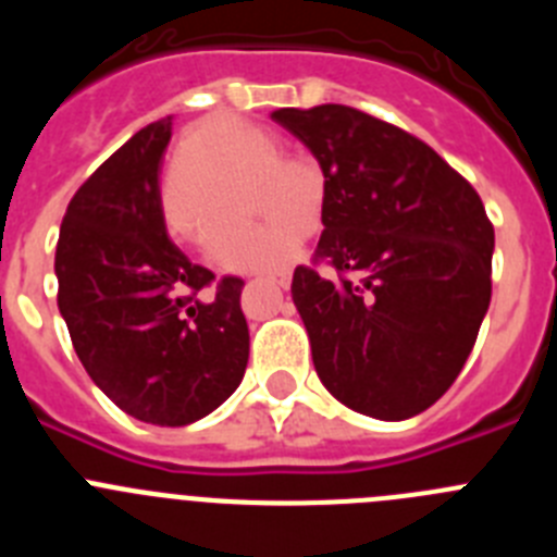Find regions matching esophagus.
<instances>
[{
	"instance_id": "obj_1",
	"label": "esophagus",
	"mask_w": 557,
	"mask_h": 557,
	"mask_svg": "<svg viewBox=\"0 0 557 557\" xmlns=\"http://www.w3.org/2000/svg\"><path fill=\"white\" fill-rule=\"evenodd\" d=\"M289 278H293V275H289V273H275V275H268V282H270V284H275V287H282V289H287V287H289Z\"/></svg>"
}]
</instances>
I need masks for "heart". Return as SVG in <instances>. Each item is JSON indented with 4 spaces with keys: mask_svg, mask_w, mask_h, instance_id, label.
Here are the masks:
<instances>
[{
    "mask_svg": "<svg viewBox=\"0 0 557 557\" xmlns=\"http://www.w3.org/2000/svg\"><path fill=\"white\" fill-rule=\"evenodd\" d=\"M278 141L236 116H209L184 136L175 175L164 186V218L172 234L206 245L236 214V191L256 178L253 209L270 218L253 231L220 236L211 259L236 273H270L289 262L312 228L321 186L278 159Z\"/></svg>",
    "mask_w": 557,
    "mask_h": 557,
    "instance_id": "1",
    "label": "heart"
}]
</instances>
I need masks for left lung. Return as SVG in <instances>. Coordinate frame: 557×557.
<instances>
[{
	"mask_svg": "<svg viewBox=\"0 0 557 557\" xmlns=\"http://www.w3.org/2000/svg\"><path fill=\"white\" fill-rule=\"evenodd\" d=\"M323 170V234L293 301L323 387L354 412L405 421L462 371L491 304L494 225L430 145L348 106L270 113Z\"/></svg>",
	"mask_w": 557,
	"mask_h": 557,
	"instance_id": "obj_1",
	"label": "left lung"
}]
</instances>
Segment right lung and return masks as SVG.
<instances>
[{
    "instance_id": "add662e5",
    "label": "right lung",
    "mask_w": 557,
    "mask_h": 557,
    "mask_svg": "<svg viewBox=\"0 0 557 557\" xmlns=\"http://www.w3.org/2000/svg\"><path fill=\"white\" fill-rule=\"evenodd\" d=\"M172 116L133 133L69 203L55 250L58 309L83 368L127 416L186 426L239 387L250 337L245 282L189 262L166 234L161 161Z\"/></svg>"
}]
</instances>
